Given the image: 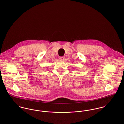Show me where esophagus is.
<instances>
[{
  "instance_id": "1",
  "label": "esophagus",
  "mask_w": 124,
  "mask_h": 124,
  "mask_svg": "<svg viewBox=\"0 0 124 124\" xmlns=\"http://www.w3.org/2000/svg\"><path fill=\"white\" fill-rule=\"evenodd\" d=\"M59 59H60V60H61V61H63L64 60V57H60V58H59Z\"/></svg>"
}]
</instances>
